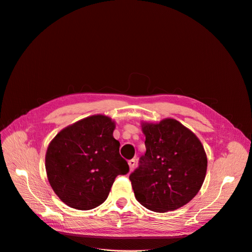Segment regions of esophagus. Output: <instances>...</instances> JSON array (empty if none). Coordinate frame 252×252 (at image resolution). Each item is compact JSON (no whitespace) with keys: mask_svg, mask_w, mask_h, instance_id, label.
<instances>
[{"mask_svg":"<svg viewBox=\"0 0 252 252\" xmlns=\"http://www.w3.org/2000/svg\"><path fill=\"white\" fill-rule=\"evenodd\" d=\"M128 165H129L130 171H133V170H134V168H135V165H136V161H135V159H134V158L129 159V161H128Z\"/></svg>","mask_w":252,"mask_h":252,"instance_id":"obj_1","label":"esophagus"}]
</instances>
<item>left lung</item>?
Listing matches in <instances>:
<instances>
[{
    "label": "left lung",
    "mask_w": 252,
    "mask_h": 252,
    "mask_svg": "<svg viewBox=\"0 0 252 252\" xmlns=\"http://www.w3.org/2000/svg\"><path fill=\"white\" fill-rule=\"evenodd\" d=\"M146 152L129 179L138 202L157 213L175 211L199 191L208 158L193 132L175 119L143 123Z\"/></svg>",
    "instance_id": "8db88e82"
}]
</instances>
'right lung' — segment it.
<instances>
[{
    "label": "right lung",
    "mask_w": 252,
    "mask_h": 252,
    "mask_svg": "<svg viewBox=\"0 0 252 252\" xmlns=\"http://www.w3.org/2000/svg\"><path fill=\"white\" fill-rule=\"evenodd\" d=\"M114 129L111 118L94 115L63 129L51 141L46 155L48 179L70 208H96L108 198L116 177L129 172Z\"/></svg>",
    "instance_id": "add662e5"
}]
</instances>
